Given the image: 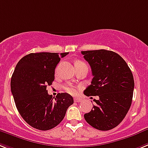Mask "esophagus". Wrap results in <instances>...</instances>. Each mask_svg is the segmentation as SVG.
<instances>
[{
    "mask_svg": "<svg viewBox=\"0 0 148 148\" xmlns=\"http://www.w3.org/2000/svg\"><path fill=\"white\" fill-rule=\"evenodd\" d=\"M82 100H83V99L80 97L74 98V101H75V102H80V101H82Z\"/></svg>",
    "mask_w": 148,
    "mask_h": 148,
    "instance_id": "esophagus-1",
    "label": "esophagus"
}]
</instances>
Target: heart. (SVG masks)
<instances>
[{
	"label": "heart",
	"mask_w": 148,
	"mask_h": 148,
	"mask_svg": "<svg viewBox=\"0 0 148 148\" xmlns=\"http://www.w3.org/2000/svg\"><path fill=\"white\" fill-rule=\"evenodd\" d=\"M85 64V63L81 62V61H78V62H75V66H76V65H78V64ZM64 91L67 92L68 93H70V94H72V95H74V94L77 93L76 88L74 87V86L70 85V84H68V85L64 86Z\"/></svg>",
	"instance_id": "1"
}]
</instances>
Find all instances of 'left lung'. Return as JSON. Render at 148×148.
<instances>
[{
  "label": "left lung",
  "mask_w": 148,
  "mask_h": 148,
  "mask_svg": "<svg viewBox=\"0 0 148 148\" xmlns=\"http://www.w3.org/2000/svg\"><path fill=\"white\" fill-rule=\"evenodd\" d=\"M92 69V80L84 90L86 96L98 95L91 111L84 114L88 123L96 130L107 131L122 122L131 106L134 78L122 57L113 51H81Z\"/></svg>",
  "instance_id": "1"
}]
</instances>
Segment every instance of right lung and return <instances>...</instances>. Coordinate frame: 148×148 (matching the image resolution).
Returning a JSON list of instances; mask_svg holds the SVG:
<instances>
[{"instance_id":"right-lung-1","label":"right lung","mask_w":148,"mask_h":148,"mask_svg":"<svg viewBox=\"0 0 148 148\" xmlns=\"http://www.w3.org/2000/svg\"><path fill=\"white\" fill-rule=\"evenodd\" d=\"M68 54L30 53L15 68L10 82L15 104L25 121L37 130L46 131L56 127L74 103L68 93H59L54 99L47 90L55 79L56 67L61 58Z\"/></svg>"}]
</instances>
